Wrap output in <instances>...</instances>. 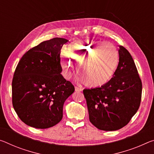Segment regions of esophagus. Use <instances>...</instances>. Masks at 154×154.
I'll list each match as a JSON object with an SVG mask.
<instances>
[{
  "instance_id": "esophagus-1",
  "label": "esophagus",
  "mask_w": 154,
  "mask_h": 154,
  "mask_svg": "<svg viewBox=\"0 0 154 154\" xmlns=\"http://www.w3.org/2000/svg\"><path fill=\"white\" fill-rule=\"evenodd\" d=\"M75 91L76 92H81V91H82V89L81 88H79V87H75Z\"/></svg>"
}]
</instances>
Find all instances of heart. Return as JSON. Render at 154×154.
Wrapping results in <instances>:
<instances>
[{
	"label": "heart",
	"mask_w": 154,
	"mask_h": 154,
	"mask_svg": "<svg viewBox=\"0 0 154 154\" xmlns=\"http://www.w3.org/2000/svg\"><path fill=\"white\" fill-rule=\"evenodd\" d=\"M60 55L64 76L70 78L75 70V64L82 77L90 88H99L110 81L119 65V56L115 46L103 42L77 41L66 47Z\"/></svg>",
	"instance_id": "heart-1"
}]
</instances>
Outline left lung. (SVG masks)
Returning <instances> with one entry per match:
<instances>
[{
  "label": "left lung",
  "mask_w": 154,
  "mask_h": 154,
  "mask_svg": "<svg viewBox=\"0 0 154 154\" xmlns=\"http://www.w3.org/2000/svg\"><path fill=\"white\" fill-rule=\"evenodd\" d=\"M119 62L108 84L84 89L89 119L99 130L115 131L123 128L140 106L142 82L129 51L119 46Z\"/></svg>",
  "instance_id": "left-lung-1"
}]
</instances>
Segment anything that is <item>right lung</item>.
<instances>
[{"label": "right lung", "mask_w": 154, "mask_h": 154, "mask_svg": "<svg viewBox=\"0 0 154 154\" xmlns=\"http://www.w3.org/2000/svg\"><path fill=\"white\" fill-rule=\"evenodd\" d=\"M66 39L55 38L29 50L12 81V103L26 125L46 129L62 120L66 100L75 87L62 75L60 52Z\"/></svg>", "instance_id": "1"}]
</instances>
